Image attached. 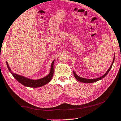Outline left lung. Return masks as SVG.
Returning <instances> with one entry per match:
<instances>
[{"instance_id": "obj_1", "label": "left lung", "mask_w": 121, "mask_h": 121, "mask_svg": "<svg viewBox=\"0 0 121 121\" xmlns=\"http://www.w3.org/2000/svg\"><path fill=\"white\" fill-rule=\"evenodd\" d=\"M114 60H115V56H114L113 61H112V63L110 67L109 68V69H108V70H107V72L105 73V74H104V75H102V77L99 78H96V79H86V78H83L80 77H79V76L77 74L75 73V72H74V71H73V74H74V77L76 79H77L78 81H79V82H84V83H92V82H97V81H99V80H101V79H103L104 77H105L107 75L108 73L110 72V70H111V68H112V65H113V64Z\"/></svg>"}]
</instances>
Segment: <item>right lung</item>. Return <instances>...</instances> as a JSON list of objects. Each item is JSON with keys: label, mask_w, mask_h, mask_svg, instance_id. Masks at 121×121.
<instances>
[{"label": "right lung", "mask_w": 121, "mask_h": 121, "mask_svg": "<svg viewBox=\"0 0 121 121\" xmlns=\"http://www.w3.org/2000/svg\"><path fill=\"white\" fill-rule=\"evenodd\" d=\"M54 60L53 61L51 64V70L49 73L48 74L47 76L45 77L42 78L41 79H36V80H33V79H31L27 78H26L24 77V76H21L20 75H18L17 74L14 73L11 71L10 68L9 67V64H8V62H6V65H7L8 68L9 69V72L10 73L12 74L14 78H15L20 83L22 84L23 85L27 87H39L42 86L46 84H47L52 79L54 73V68H53V65H54Z\"/></svg>", "instance_id": "add662e5"}]
</instances>
